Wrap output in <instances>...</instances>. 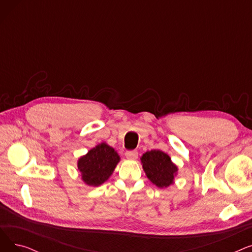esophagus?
Segmentation results:
<instances>
[{"label": "esophagus", "instance_id": "34e87169", "mask_svg": "<svg viewBox=\"0 0 252 252\" xmlns=\"http://www.w3.org/2000/svg\"><path fill=\"white\" fill-rule=\"evenodd\" d=\"M126 157L127 158V159L135 160V159H137V157H138V152H137L136 150L126 151Z\"/></svg>", "mask_w": 252, "mask_h": 252}]
</instances>
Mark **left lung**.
I'll return each instance as SVG.
<instances>
[{
	"label": "left lung",
	"instance_id": "obj_1",
	"mask_svg": "<svg viewBox=\"0 0 252 252\" xmlns=\"http://www.w3.org/2000/svg\"><path fill=\"white\" fill-rule=\"evenodd\" d=\"M141 161L147 178L158 188H166L174 184L178 167L166 153L160 150L147 151L143 154Z\"/></svg>",
	"mask_w": 252,
	"mask_h": 252
}]
</instances>
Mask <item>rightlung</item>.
<instances>
[{
    "instance_id": "add662e5",
    "label": "right lung",
    "mask_w": 252,
    "mask_h": 252,
    "mask_svg": "<svg viewBox=\"0 0 252 252\" xmlns=\"http://www.w3.org/2000/svg\"><path fill=\"white\" fill-rule=\"evenodd\" d=\"M119 158L116 151L102 143L91 149L77 161L83 181L89 186H100L112 175Z\"/></svg>"
}]
</instances>
